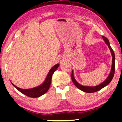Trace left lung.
Masks as SVG:
<instances>
[{"mask_svg":"<svg viewBox=\"0 0 122 122\" xmlns=\"http://www.w3.org/2000/svg\"><path fill=\"white\" fill-rule=\"evenodd\" d=\"M103 37V40L105 42L106 44L107 45L108 47L110 49L112 57V67H111V72L110 73V75H108V77L106 79V80L104 81H103L102 83L100 84L99 85H96V86H84L80 84L79 83H78L77 82V81L75 79V77L73 75V71H72V74H71V78H72V81L73 82L74 84L75 85V86L77 88H79V89L82 91L83 92H86V93H93V92H97L98 91L100 90V89L105 87L106 86H107L108 84L110 83V82L111 81V80H112L113 77H114V73H115V54L114 51H113L111 47L110 42H109V41L106 37H104V36H102Z\"/></svg>","mask_w":122,"mask_h":122,"instance_id":"8db88e82","label":"left lung"}]
</instances>
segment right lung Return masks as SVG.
<instances>
[{
	"label": "right lung",
	"instance_id": "1",
	"mask_svg": "<svg viewBox=\"0 0 122 122\" xmlns=\"http://www.w3.org/2000/svg\"><path fill=\"white\" fill-rule=\"evenodd\" d=\"M58 66H59V64H57L56 65L53 66L47 74L45 81L41 85L37 86V87L31 88V89H21V88L15 85L13 83H12V82L11 83L19 92H20L23 94L30 97H38L46 93L48 89H49L50 84H51V77H52L53 74L56 71Z\"/></svg>",
	"mask_w": 122,
	"mask_h": 122
}]
</instances>
